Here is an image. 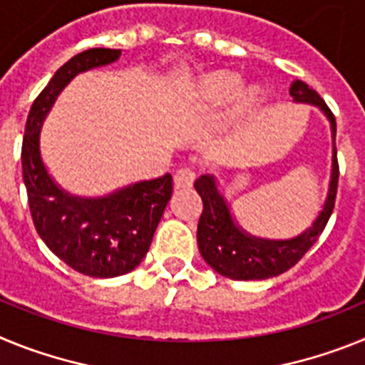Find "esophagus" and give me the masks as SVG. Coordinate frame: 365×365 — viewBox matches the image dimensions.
I'll return each mask as SVG.
<instances>
[{
  "label": "esophagus",
  "instance_id": "34e87169",
  "mask_svg": "<svg viewBox=\"0 0 365 365\" xmlns=\"http://www.w3.org/2000/svg\"><path fill=\"white\" fill-rule=\"evenodd\" d=\"M195 180V172L192 168H182L175 173V188H192Z\"/></svg>",
  "mask_w": 365,
  "mask_h": 365
}]
</instances>
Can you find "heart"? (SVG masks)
<instances>
[{
  "label": "heart",
  "mask_w": 365,
  "mask_h": 365,
  "mask_svg": "<svg viewBox=\"0 0 365 365\" xmlns=\"http://www.w3.org/2000/svg\"><path fill=\"white\" fill-rule=\"evenodd\" d=\"M241 86V78L232 71H212L199 76L188 91L190 104L193 106H217L230 98ZM261 104V91L257 87H247L237 93L234 113L237 117H247L256 111Z\"/></svg>",
  "instance_id": "obj_1"
}]
</instances>
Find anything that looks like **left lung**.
<instances>
[{"mask_svg":"<svg viewBox=\"0 0 365 365\" xmlns=\"http://www.w3.org/2000/svg\"><path fill=\"white\" fill-rule=\"evenodd\" d=\"M292 100L298 104H311L320 109L331 124L333 137V163L327 195L320 214L312 225L291 240H265L245 232L232 215L227 197L219 192L217 179L214 175H201L195 180V190L202 199V214L197 225V245L202 259L225 278L267 279L279 276L294 267L303 254L318 241L329 217L333 214L338 188V160H336V120L320 95L302 80L291 83Z\"/></svg>","mask_w":365,"mask_h":365,"instance_id":"obj_1","label":"left lung"}]
</instances>
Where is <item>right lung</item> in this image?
<instances>
[{"instance_id": "obj_1", "label": "right lung", "mask_w": 365, "mask_h": 365, "mask_svg": "<svg viewBox=\"0 0 365 365\" xmlns=\"http://www.w3.org/2000/svg\"><path fill=\"white\" fill-rule=\"evenodd\" d=\"M120 54V49H89L63 63L34 100L21 146L24 182L36 232L51 252L91 278L122 276L144 259L173 192V179L166 173L108 195L80 197L58 185L41 159V125L60 93L76 74L109 66Z\"/></svg>"}]
</instances>
